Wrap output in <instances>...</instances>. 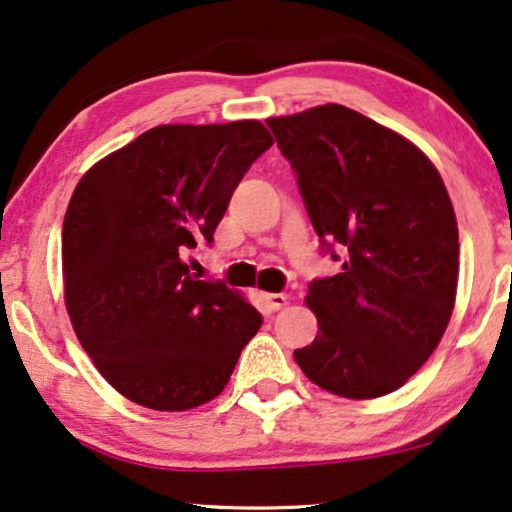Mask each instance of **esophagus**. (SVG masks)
I'll list each match as a JSON object with an SVG mask.
<instances>
[{
  "label": "esophagus",
  "instance_id": "obj_1",
  "mask_svg": "<svg viewBox=\"0 0 512 512\" xmlns=\"http://www.w3.org/2000/svg\"><path fill=\"white\" fill-rule=\"evenodd\" d=\"M264 304L269 311H280L287 304V294H280V292H273V294H262Z\"/></svg>",
  "mask_w": 512,
  "mask_h": 512
}]
</instances>
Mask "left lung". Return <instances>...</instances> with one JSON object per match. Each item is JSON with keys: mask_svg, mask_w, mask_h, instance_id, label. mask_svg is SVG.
Listing matches in <instances>:
<instances>
[{"mask_svg": "<svg viewBox=\"0 0 512 512\" xmlns=\"http://www.w3.org/2000/svg\"><path fill=\"white\" fill-rule=\"evenodd\" d=\"M266 125L322 250L343 264L308 285L320 329L294 359L338 397L399 390L436 350L455 306L459 234L441 174L413 143L341 104Z\"/></svg>", "mask_w": 512, "mask_h": 512, "instance_id": "obj_1", "label": "left lung"}]
</instances>
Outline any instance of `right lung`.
<instances>
[{"mask_svg": "<svg viewBox=\"0 0 512 512\" xmlns=\"http://www.w3.org/2000/svg\"><path fill=\"white\" fill-rule=\"evenodd\" d=\"M271 134L257 120L160 125L97 162L62 227L64 301L99 373L122 397L187 410L225 390L259 315L181 253L215 227Z\"/></svg>", "mask_w": 512, "mask_h": 512, "instance_id": "1", "label": "right lung"}]
</instances>
